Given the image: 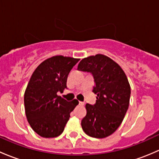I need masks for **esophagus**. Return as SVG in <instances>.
Masks as SVG:
<instances>
[{
	"instance_id": "obj_1",
	"label": "esophagus",
	"mask_w": 159,
	"mask_h": 159,
	"mask_svg": "<svg viewBox=\"0 0 159 159\" xmlns=\"http://www.w3.org/2000/svg\"><path fill=\"white\" fill-rule=\"evenodd\" d=\"M79 105H80V106H83V105H84V102H81V101H80V102H79Z\"/></svg>"
}]
</instances>
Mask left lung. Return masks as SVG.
Returning a JSON list of instances; mask_svg holds the SVG:
<instances>
[{
    "label": "left lung",
    "mask_w": 159,
    "mask_h": 159,
    "mask_svg": "<svg viewBox=\"0 0 159 159\" xmlns=\"http://www.w3.org/2000/svg\"><path fill=\"white\" fill-rule=\"evenodd\" d=\"M78 70L90 73L95 81L93 92L96 103L86 104V115L81 125L85 133L102 139L112 135L122 123L128 110L131 89L122 69L102 54L83 59Z\"/></svg>",
    "instance_id": "1"
}]
</instances>
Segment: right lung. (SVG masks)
Masks as SVG:
<instances>
[{"label": "right lung", "mask_w": 159, "mask_h": 159, "mask_svg": "<svg viewBox=\"0 0 159 159\" xmlns=\"http://www.w3.org/2000/svg\"><path fill=\"white\" fill-rule=\"evenodd\" d=\"M80 59L55 56L42 62L34 70L24 93L27 121L43 138H54L63 132L70 112L79 102H68L58 96L66 87L68 75Z\"/></svg>", "instance_id": "obj_1"}]
</instances>
